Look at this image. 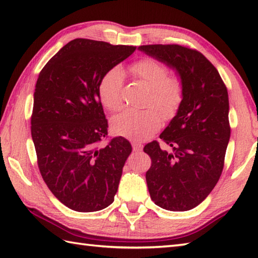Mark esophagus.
Returning a JSON list of instances; mask_svg holds the SVG:
<instances>
[{
  "instance_id": "34e87169",
  "label": "esophagus",
  "mask_w": 258,
  "mask_h": 258,
  "mask_svg": "<svg viewBox=\"0 0 258 258\" xmlns=\"http://www.w3.org/2000/svg\"><path fill=\"white\" fill-rule=\"evenodd\" d=\"M132 146H133V151L134 152H140V151L143 150V145H142V143H140V142L133 141L132 142Z\"/></svg>"
}]
</instances>
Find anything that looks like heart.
<instances>
[{
    "instance_id": "obj_1",
    "label": "heart",
    "mask_w": 258,
    "mask_h": 258,
    "mask_svg": "<svg viewBox=\"0 0 258 258\" xmlns=\"http://www.w3.org/2000/svg\"><path fill=\"white\" fill-rule=\"evenodd\" d=\"M130 72L150 87L145 109H127L112 122L114 132L133 140H146L162 126L164 118L172 119L184 100V82L176 73L168 74L163 62L144 57L130 67ZM124 74L118 67L106 71L98 83L97 92L102 104L108 111L118 112L123 107ZM160 111L158 112L157 109Z\"/></svg>"
}]
</instances>
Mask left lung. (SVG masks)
Masks as SVG:
<instances>
[{
	"label": "left lung",
	"instance_id": "1",
	"mask_svg": "<svg viewBox=\"0 0 258 258\" xmlns=\"http://www.w3.org/2000/svg\"><path fill=\"white\" fill-rule=\"evenodd\" d=\"M177 71L184 82L178 113L160 139L144 146L151 157L146 183L152 201L164 210L189 211L220 179L231 136L228 94L216 68L199 51L178 44L140 46Z\"/></svg>",
	"mask_w": 258,
	"mask_h": 258
}]
</instances>
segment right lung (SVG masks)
Returning a JSON list of instances; mask_svg holds the SVG:
<instances>
[{
	"mask_svg": "<svg viewBox=\"0 0 258 258\" xmlns=\"http://www.w3.org/2000/svg\"><path fill=\"white\" fill-rule=\"evenodd\" d=\"M135 50L75 38L38 75L31 116L37 166L48 189L73 211H101L117 191L132 146L122 136L100 145L108 123L97 87L106 71Z\"/></svg>",
	"mask_w": 258,
	"mask_h": 258,
	"instance_id": "right-lung-1",
	"label": "right lung"
}]
</instances>
